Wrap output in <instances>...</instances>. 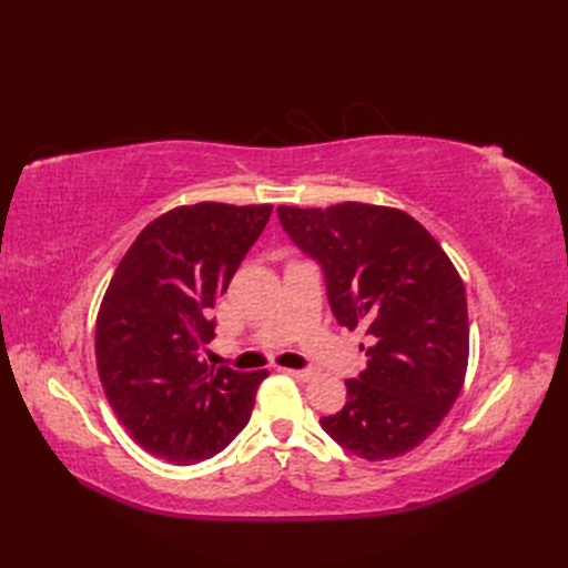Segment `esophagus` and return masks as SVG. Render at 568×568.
Listing matches in <instances>:
<instances>
[{
  "mask_svg": "<svg viewBox=\"0 0 568 568\" xmlns=\"http://www.w3.org/2000/svg\"><path fill=\"white\" fill-rule=\"evenodd\" d=\"M288 376H294L298 382H311L315 379V369H286Z\"/></svg>",
  "mask_w": 568,
  "mask_h": 568,
  "instance_id": "obj_1",
  "label": "esophagus"
}]
</instances>
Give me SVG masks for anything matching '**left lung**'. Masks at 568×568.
<instances>
[{"label":"left lung","instance_id":"left-lung-1","mask_svg":"<svg viewBox=\"0 0 568 568\" xmlns=\"http://www.w3.org/2000/svg\"><path fill=\"white\" fill-rule=\"evenodd\" d=\"M286 234L322 263L341 326L376 338L346 379V407L320 424L341 448L379 462L415 450L440 426L469 365V317L453 261L422 222L390 205H280Z\"/></svg>","mask_w":568,"mask_h":568}]
</instances>
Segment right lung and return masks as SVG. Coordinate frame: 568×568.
<instances>
[{"instance_id":"1","label":"right lung","mask_w":568,"mask_h":568,"mask_svg":"<svg viewBox=\"0 0 568 568\" xmlns=\"http://www.w3.org/2000/svg\"><path fill=\"white\" fill-rule=\"evenodd\" d=\"M270 203L201 201L159 215L115 267L97 315L101 386L136 445L196 464L246 426L267 369L234 372L201 357L209 311L265 230Z\"/></svg>"}]
</instances>
